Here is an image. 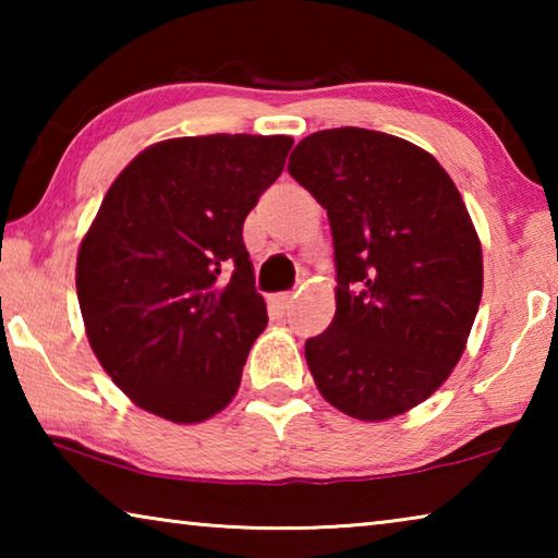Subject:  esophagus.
I'll return each mask as SVG.
<instances>
[{"instance_id":"34e87169","label":"esophagus","mask_w":558,"mask_h":558,"mask_svg":"<svg viewBox=\"0 0 558 558\" xmlns=\"http://www.w3.org/2000/svg\"><path fill=\"white\" fill-rule=\"evenodd\" d=\"M272 307H278L280 313H286V310L292 307V302H295V292H278V295L270 298Z\"/></svg>"}]
</instances>
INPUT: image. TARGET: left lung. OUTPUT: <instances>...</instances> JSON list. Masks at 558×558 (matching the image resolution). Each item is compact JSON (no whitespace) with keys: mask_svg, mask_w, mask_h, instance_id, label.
Here are the masks:
<instances>
[{"mask_svg":"<svg viewBox=\"0 0 558 558\" xmlns=\"http://www.w3.org/2000/svg\"><path fill=\"white\" fill-rule=\"evenodd\" d=\"M288 172L327 209L337 313L305 342L325 399L359 421L426 401L465 349L483 298V248L446 169L364 128L307 135Z\"/></svg>","mask_w":558,"mask_h":558,"instance_id":"8db88e82","label":"left lung"}]
</instances>
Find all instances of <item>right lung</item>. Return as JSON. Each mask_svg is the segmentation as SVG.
<instances>
[{"label":"right lung","instance_id":"1","mask_svg":"<svg viewBox=\"0 0 558 558\" xmlns=\"http://www.w3.org/2000/svg\"><path fill=\"white\" fill-rule=\"evenodd\" d=\"M290 147L288 135L165 140L108 189L75 288L93 352L140 409L202 423L239 391L268 325L243 221Z\"/></svg>","mask_w":558,"mask_h":558}]
</instances>
